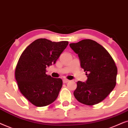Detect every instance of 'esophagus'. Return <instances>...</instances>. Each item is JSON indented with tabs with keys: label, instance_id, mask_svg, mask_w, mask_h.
<instances>
[{
	"label": "esophagus",
	"instance_id": "obj_1",
	"mask_svg": "<svg viewBox=\"0 0 128 128\" xmlns=\"http://www.w3.org/2000/svg\"><path fill=\"white\" fill-rule=\"evenodd\" d=\"M62 81H63V83H67V82H68L70 81V80H67V79H63Z\"/></svg>",
	"mask_w": 128,
	"mask_h": 128
}]
</instances>
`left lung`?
Returning a JSON list of instances; mask_svg holds the SVG:
<instances>
[{
  "mask_svg": "<svg viewBox=\"0 0 128 128\" xmlns=\"http://www.w3.org/2000/svg\"><path fill=\"white\" fill-rule=\"evenodd\" d=\"M70 46L79 57L86 72V82L78 81L74 95L78 101L94 105L102 101L114 90L116 82L117 67L111 56L101 44L85 39Z\"/></svg>",
  "mask_w": 128,
  "mask_h": 128,
  "instance_id": "1",
  "label": "left lung"
}]
</instances>
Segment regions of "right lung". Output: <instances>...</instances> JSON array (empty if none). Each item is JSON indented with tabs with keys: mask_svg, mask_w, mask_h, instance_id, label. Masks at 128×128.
I'll return each mask as SVG.
<instances>
[{
	"mask_svg": "<svg viewBox=\"0 0 128 128\" xmlns=\"http://www.w3.org/2000/svg\"><path fill=\"white\" fill-rule=\"evenodd\" d=\"M68 44L67 41L52 42L39 38L27 46L20 56L15 78L20 91L35 106H47L58 97L62 81L46 74V67L55 64Z\"/></svg>",
	"mask_w": 128,
	"mask_h": 128,
	"instance_id": "right-lung-1",
	"label": "right lung"
}]
</instances>
